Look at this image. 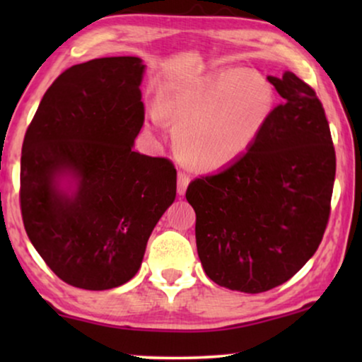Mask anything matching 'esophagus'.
Segmentation results:
<instances>
[{"label":"esophagus","instance_id":"34e87169","mask_svg":"<svg viewBox=\"0 0 362 362\" xmlns=\"http://www.w3.org/2000/svg\"><path fill=\"white\" fill-rule=\"evenodd\" d=\"M189 181H191V177L186 175V173H182V171H180L177 173V194H185L186 192V189H187V185H189Z\"/></svg>","mask_w":362,"mask_h":362}]
</instances>
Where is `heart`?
I'll use <instances>...</instances> for the list:
<instances>
[{
	"label": "heart",
	"mask_w": 362,
	"mask_h": 362,
	"mask_svg": "<svg viewBox=\"0 0 362 362\" xmlns=\"http://www.w3.org/2000/svg\"><path fill=\"white\" fill-rule=\"evenodd\" d=\"M275 92L259 74L214 71L170 87L161 112L173 125L176 153L197 170H217L254 145L270 120Z\"/></svg>",
	"instance_id": "1"
}]
</instances>
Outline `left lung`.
<instances>
[{
    "label": "left lung",
    "mask_w": 362,
    "mask_h": 362,
    "mask_svg": "<svg viewBox=\"0 0 362 362\" xmlns=\"http://www.w3.org/2000/svg\"><path fill=\"white\" fill-rule=\"evenodd\" d=\"M267 78L281 103L254 145L186 191L206 275L244 293L285 284L313 257L328 226L336 173L316 92L288 71Z\"/></svg>",
    "instance_id": "obj_1"
}]
</instances>
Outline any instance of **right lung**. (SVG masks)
Returning a JSON list of instances; mask_svg holds the SVG:
<instances>
[{
	"instance_id": "obj_1",
	"label": "right lung",
	"mask_w": 362,
	"mask_h": 362,
	"mask_svg": "<svg viewBox=\"0 0 362 362\" xmlns=\"http://www.w3.org/2000/svg\"><path fill=\"white\" fill-rule=\"evenodd\" d=\"M143 72L141 59L132 56L69 67L44 93L24 135V229L49 269L77 288L132 280L176 197L173 163L133 151L145 122ZM67 175L72 192L60 187Z\"/></svg>"
}]
</instances>
